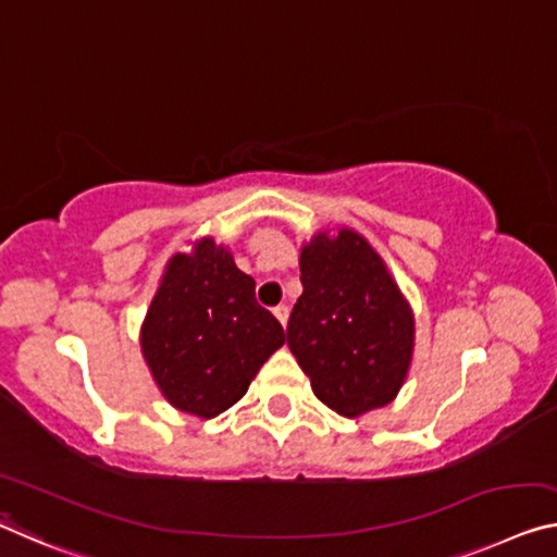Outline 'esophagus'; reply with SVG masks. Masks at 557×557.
Wrapping results in <instances>:
<instances>
[{
  "mask_svg": "<svg viewBox=\"0 0 557 557\" xmlns=\"http://www.w3.org/2000/svg\"><path fill=\"white\" fill-rule=\"evenodd\" d=\"M272 312H275V317H277L282 326H287V317H289V307L287 305H277Z\"/></svg>",
  "mask_w": 557,
  "mask_h": 557,
  "instance_id": "obj_1",
  "label": "esophagus"
}]
</instances>
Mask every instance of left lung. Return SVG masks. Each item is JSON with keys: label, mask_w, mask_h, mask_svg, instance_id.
Wrapping results in <instances>:
<instances>
[{"label": "left lung", "mask_w": 557, "mask_h": 557, "mask_svg": "<svg viewBox=\"0 0 557 557\" xmlns=\"http://www.w3.org/2000/svg\"><path fill=\"white\" fill-rule=\"evenodd\" d=\"M302 295L287 344L317 399L359 417L399 394L413 351V314L364 237L314 235L299 255Z\"/></svg>", "instance_id": "left-lung-1"}]
</instances>
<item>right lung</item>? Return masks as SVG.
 <instances>
[{
  "instance_id": "1",
  "label": "right lung",
  "mask_w": 557,
  "mask_h": 557,
  "mask_svg": "<svg viewBox=\"0 0 557 557\" xmlns=\"http://www.w3.org/2000/svg\"><path fill=\"white\" fill-rule=\"evenodd\" d=\"M285 330L255 299V280L210 237L173 255L146 314L140 349L175 409L210 419L231 409Z\"/></svg>"
}]
</instances>
